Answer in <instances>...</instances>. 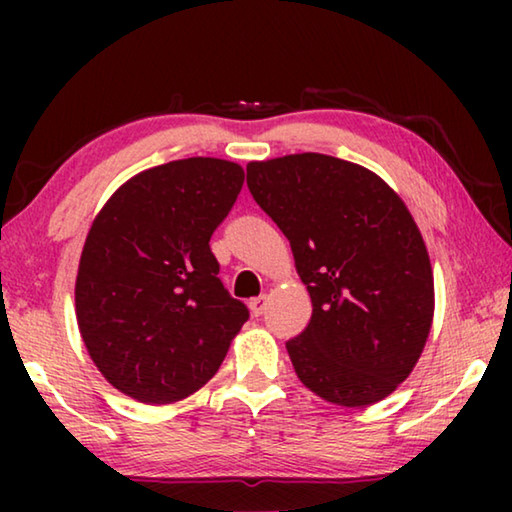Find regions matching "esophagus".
Wrapping results in <instances>:
<instances>
[{
	"mask_svg": "<svg viewBox=\"0 0 512 512\" xmlns=\"http://www.w3.org/2000/svg\"><path fill=\"white\" fill-rule=\"evenodd\" d=\"M266 302H268V298H266V296H257V298L250 300V302H248L250 314H253V316H262V314H264V309H266Z\"/></svg>",
	"mask_w": 512,
	"mask_h": 512,
	"instance_id": "esophagus-1",
	"label": "esophagus"
}]
</instances>
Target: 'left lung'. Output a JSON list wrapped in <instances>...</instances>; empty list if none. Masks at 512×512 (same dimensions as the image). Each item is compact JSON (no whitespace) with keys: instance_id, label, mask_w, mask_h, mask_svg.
<instances>
[{"instance_id":"left-lung-1","label":"left lung","mask_w":512,"mask_h":512,"mask_svg":"<svg viewBox=\"0 0 512 512\" xmlns=\"http://www.w3.org/2000/svg\"><path fill=\"white\" fill-rule=\"evenodd\" d=\"M246 171L314 305L287 343L298 379L348 409L384 400L411 375L433 323V271L411 212L377 173L332 155H284Z\"/></svg>"}]
</instances>
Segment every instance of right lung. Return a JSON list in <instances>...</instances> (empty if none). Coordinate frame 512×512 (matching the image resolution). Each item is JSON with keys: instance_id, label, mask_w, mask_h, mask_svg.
Segmentation results:
<instances>
[{"instance_id": "obj_1", "label": "right lung", "mask_w": 512, "mask_h": 512, "mask_svg": "<svg viewBox=\"0 0 512 512\" xmlns=\"http://www.w3.org/2000/svg\"><path fill=\"white\" fill-rule=\"evenodd\" d=\"M241 185L237 162L173 160L126 180L94 216L76 275V320L94 366L137 402L196 393L248 320L210 250Z\"/></svg>"}]
</instances>
